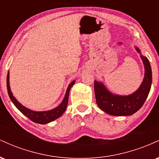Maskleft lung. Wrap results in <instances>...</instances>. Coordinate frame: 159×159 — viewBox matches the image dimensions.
<instances>
[{
  "instance_id": "8db88e82",
  "label": "left lung",
  "mask_w": 159,
  "mask_h": 159,
  "mask_svg": "<svg viewBox=\"0 0 159 159\" xmlns=\"http://www.w3.org/2000/svg\"><path fill=\"white\" fill-rule=\"evenodd\" d=\"M140 53L143 61L145 74L143 82L139 88L132 94L120 96L113 94L102 82L94 81L95 96L97 105L107 114L113 116H129L137 112L145 102L152 84V69L149 60L140 54V51L135 47Z\"/></svg>"
}]
</instances>
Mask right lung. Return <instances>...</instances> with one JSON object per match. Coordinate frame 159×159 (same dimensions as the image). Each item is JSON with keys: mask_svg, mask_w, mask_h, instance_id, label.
<instances>
[{"mask_svg": "<svg viewBox=\"0 0 159 159\" xmlns=\"http://www.w3.org/2000/svg\"><path fill=\"white\" fill-rule=\"evenodd\" d=\"M75 81H73L69 84L68 88H67L66 92V95L64 96V98L62 101V102L58 105L55 108L52 109L50 111H34L30 109L27 108L25 106H23L21 103H19L17 101V99L14 97L12 95V91L10 90V72H8L7 77V91H8L9 96H10L11 101L12 103L15 105V106L17 107L19 110L21 111L22 114L28 117L30 120L33 122L39 124H46L50 123V122L54 121L65 112L66 109L67 105H68V100H69V90H70L71 87L73 86Z\"/></svg>", "mask_w": 159, "mask_h": 159, "instance_id": "right-lung-1", "label": "right lung"}]
</instances>
